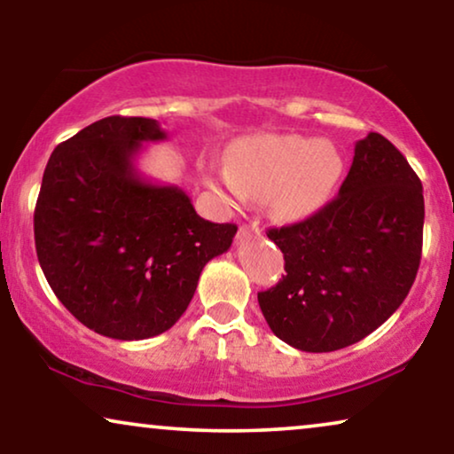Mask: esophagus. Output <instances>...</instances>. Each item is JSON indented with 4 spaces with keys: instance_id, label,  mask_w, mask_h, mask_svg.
<instances>
[{
    "instance_id": "esophagus-1",
    "label": "esophagus",
    "mask_w": 454,
    "mask_h": 454,
    "mask_svg": "<svg viewBox=\"0 0 454 454\" xmlns=\"http://www.w3.org/2000/svg\"><path fill=\"white\" fill-rule=\"evenodd\" d=\"M258 231H260V229H258L256 223H250V225H247V223H246V225L239 227V238H246V235L258 233Z\"/></svg>"
}]
</instances>
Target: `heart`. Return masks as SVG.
I'll return each instance as SVG.
<instances>
[{"label": "heart", "instance_id": "heart-1", "mask_svg": "<svg viewBox=\"0 0 454 454\" xmlns=\"http://www.w3.org/2000/svg\"><path fill=\"white\" fill-rule=\"evenodd\" d=\"M345 160L331 140L308 136H254L227 153L229 171H208V184L233 198L269 200L287 221H301L322 208L337 188Z\"/></svg>", "mask_w": 454, "mask_h": 454}]
</instances>
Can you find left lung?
Returning <instances> with one entry per match:
<instances>
[{
  "label": "left lung",
  "instance_id": "1",
  "mask_svg": "<svg viewBox=\"0 0 454 454\" xmlns=\"http://www.w3.org/2000/svg\"><path fill=\"white\" fill-rule=\"evenodd\" d=\"M285 272L258 303L270 331L300 351L349 347L405 300L424 241V190L382 134L356 145L339 194L318 213L269 229Z\"/></svg>",
  "mask_w": 454,
  "mask_h": 454
}]
</instances>
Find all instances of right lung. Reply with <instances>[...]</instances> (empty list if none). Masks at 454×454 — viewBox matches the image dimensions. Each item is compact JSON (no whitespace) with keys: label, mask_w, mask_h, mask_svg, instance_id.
I'll list each match as a JSON object with an SVG mask.
<instances>
[{"label":"right lung","mask_w":454,"mask_h":454,"mask_svg":"<svg viewBox=\"0 0 454 454\" xmlns=\"http://www.w3.org/2000/svg\"><path fill=\"white\" fill-rule=\"evenodd\" d=\"M157 120L111 115L49 157L35 208V246L49 287L74 318L103 337L169 331L194 297L208 260L231 247L233 223L204 221L177 185L134 167Z\"/></svg>","instance_id":"right-lung-1"}]
</instances>
